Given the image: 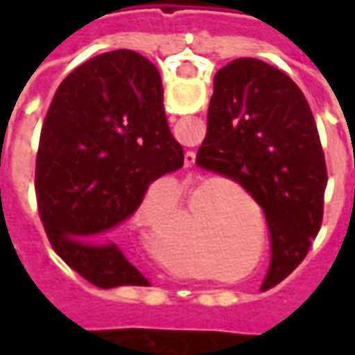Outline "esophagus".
I'll return each instance as SVG.
<instances>
[{
    "instance_id": "obj_1",
    "label": "esophagus",
    "mask_w": 355,
    "mask_h": 355,
    "mask_svg": "<svg viewBox=\"0 0 355 355\" xmlns=\"http://www.w3.org/2000/svg\"><path fill=\"white\" fill-rule=\"evenodd\" d=\"M184 159H185V166H193V164H196V154H193V152H187Z\"/></svg>"
}]
</instances>
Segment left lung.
Returning a JSON list of instances; mask_svg holds the SVG:
<instances>
[{
	"label": "left lung",
	"mask_w": 355,
	"mask_h": 355,
	"mask_svg": "<svg viewBox=\"0 0 355 355\" xmlns=\"http://www.w3.org/2000/svg\"><path fill=\"white\" fill-rule=\"evenodd\" d=\"M196 164L241 185L265 211L272 257L263 291L286 279L320 231L328 184L302 90L259 59L219 69Z\"/></svg>",
	"instance_id": "1"
}]
</instances>
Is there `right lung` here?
Returning <instances> with one entry per match:
<instances>
[{
    "label": "right lung",
    "mask_w": 355,
    "mask_h": 355,
    "mask_svg": "<svg viewBox=\"0 0 355 355\" xmlns=\"http://www.w3.org/2000/svg\"><path fill=\"white\" fill-rule=\"evenodd\" d=\"M184 166L157 69L118 49L76 67L41 128L35 193L55 252L98 288L148 280L118 237L157 178Z\"/></svg>",
    "instance_id": "add662e5"
}]
</instances>
